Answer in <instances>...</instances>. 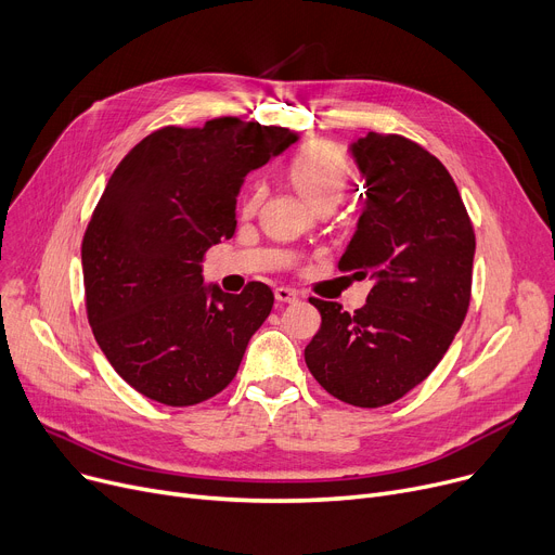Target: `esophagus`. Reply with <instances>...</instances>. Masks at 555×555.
<instances>
[{
    "label": "esophagus",
    "instance_id": "34e87169",
    "mask_svg": "<svg viewBox=\"0 0 555 555\" xmlns=\"http://www.w3.org/2000/svg\"><path fill=\"white\" fill-rule=\"evenodd\" d=\"M274 297H276V301H281V304H293V301H297L299 299V293L297 289H293V287H276L274 289Z\"/></svg>",
    "mask_w": 555,
    "mask_h": 555
}]
</instances>
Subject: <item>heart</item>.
<instances>
[{
  "label": "heart",
  "instance_id": "1",
  "mask_svg": "<svg viewBox=\"0 0 555 555\" xmlns=\"http://www.w3.org/2000/svg\"><path fill=\"white\" fill-rule=\"evenodd\" d=\"M348 162L341 151L331 143H308L289 159V180L299 193L312 204L322 199H339L348 184ZM260 191L254 189L245 195V211H254Z\"/></svg>",
  "mask_w": 555,
  "mask_h": 555
}]
</instances>
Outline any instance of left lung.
I'll return each mask as SVG.
<instances>
[{"label":"left lung","instance_id":"obj_1","mask_svg":"<svg viewBox=\"0 0 555 555\" xmlns=\"http://www.w3.org/2000/svg\"><path fill=\"white\" fill-rule=\"evenodd\" d=\"M348 151L366 193L339 270L373 287L353 314L310 299L322 328L306 364L331 396L373 410L443 360L470 306L475 231L452 175L418 143L369 132Z\"/></svg>","mask_w":555,"mask_h":555}]
</instances>
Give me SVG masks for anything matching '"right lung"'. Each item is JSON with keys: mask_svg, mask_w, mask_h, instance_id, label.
<instances>
[{"mask_svg": "<svg viewBox=\"0 0 555 555\" xmlns=\"http://www.w3.org/2000/svg\"><path fill=\"white\" fill-rule=\"evenodd\" d=\"M297 132L214 119L162 128L121 159L82 238L87 319L124 380L168 406L220 393L236 375L274 295L204 283L202 256L236 231V197Z\"/></svg>", "mask_w": 555, "mask_h": 555, "instance_id": "right-lung-1", "label": "right lung"}]
</instances>
